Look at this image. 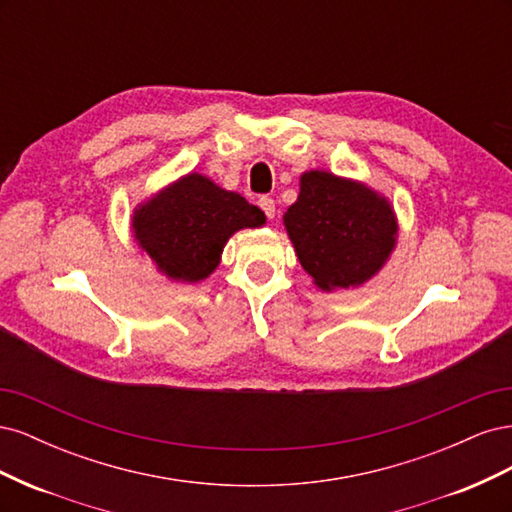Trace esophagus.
I'll return each mask as SVG.
<instances>
[{"instance_id": "obj_1", "label": "esophagus", "mask_w": 512, "mask_h": 512, "mask_svg": "<svg viewBox=\"0 0 512 512\" xmlns=\"http://www.w3.org/2000/svg\"><path fill=\"white\" fill-rule=\"evenodd\" d=\"M258 205H260L262 211H265V215H267L269 220L275 218V203H273V198L262 196V198H258Z\"/></svg>"}]
</instances>
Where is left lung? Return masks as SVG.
I'll return each instance as SVG.
<instances>
[{
  "label": "left lung",
  "mask_w": 512,
  "mask_h": 512,
  "mask_svg": "<svg viewBox=\"0 0 512 512\" xmlns=\"http://www.w3.org/2000/svg\"><path fill=\"white\" fill-rule=\"evenodd\" d=\"M284 228L301 267L322 292L359 288L376 277L397 247L391 200L359 179L305 170Z\"/></svg>",
  "instance_id": "left-lung-1"
}]
</instances>
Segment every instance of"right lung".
<instances>
[{"label":"right lung","mask_w":512,"mask_h":512,"mask_svg":"<svg viewBox=\"0 0 512 512\" xmlns=\"http://www.w3.org/2000/svg\"><path fill=\"white\" fill-rule=\"evenodd\" d=\"M265 224V213L239 192L224 190L200 173L170 181L141 200L130 215L138 250L158 273L179 284L207 280L235 232Z\"/></svg>","instance_id":"obj_1"}]
</instances>
